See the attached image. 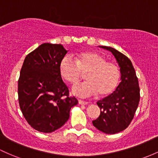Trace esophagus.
Returning <instances> with one entry per match:
<instances>
[{"instance_id":"obj_1","label":"esophagus","mask_w":158,"mask_h":158,"mask_svg":"<svg viewBox=\"0 0 158 158\" xmlns=\"http://www.w3.org/2000/svg\"><path fill=\"white\" fill-rule=\"evenodd\" d=\"M79 103L80 105H87L88 104V102H85V101H83V100H79Z\"/></svg>"}]
</instances>
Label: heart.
Listing matches in <instances>:
<instances>
[{"label":"heart","mask_w":158,"mask_h":158,"mask_svg":"<svg viewBox=\"0 0 158 158\" xmlns=\"http://www.w3.org/2000/svg\"><path fill=\"white\" fill-rule=\"evenodd\" d=\"M76 61L67 55L60 64V73L64 80L70 84H77L82 78V73H87V82L73 88L74 94L100 97L111 94L118 86L120 79V69L115 62L106 60L103 55L94 52H83L75 56Z\"/></svg>","instance_id":"obj_1"}]
</instances>
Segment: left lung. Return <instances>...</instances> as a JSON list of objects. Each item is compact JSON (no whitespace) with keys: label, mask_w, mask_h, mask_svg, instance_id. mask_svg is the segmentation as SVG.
Masks as SVG:
<instances>
[{"label":"left lung","mask_w":158,"mask_h":158,"mask_svg":"<svg viewBox=\"0 0 158 158\" xmlns=\"http://www.w3.org/2000/svg\"><path fill=\"white\" fill-rule=\"evenodd\" d=\"M99 47L114 55L120 67L121 82L113 93L97 102L100 115L92 123L101 132L115 134L125 130L133 120L139 102V87L132 62L127 56L110 46Z\"/></svg>","instance_id":"8db88e82"}]
</instances>
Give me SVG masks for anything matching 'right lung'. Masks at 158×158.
<instances>
[{
	"mask_svg": "<svg viewBox=\"0 0 158 158\" xmlns=\"http://www.w3.org/2000/svg\"><path fill=\"white\" fill-rule=\"evenodd\" d=\"M60 44L45 43L26 56L18 82L19 103L24 117L34 129L52 133L70 118L78 103L69 97L62 80L60 64L67 53Z\"/></svg>",
	"mask_w": 158,
	"mask_h": 158,
	"instance_id": "1",
	"label": "right lung"
}]
</instances>
